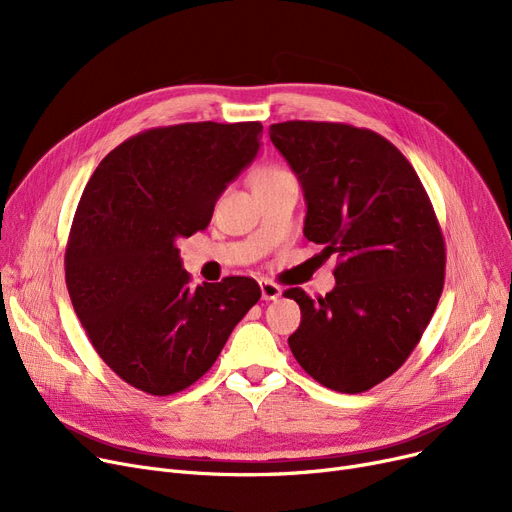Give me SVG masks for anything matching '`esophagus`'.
<instances>
[{
    "instance_id": "obj_1",
    "label": "esophagus",
    "mask_w": 512,
    "mask_h": 512,
    "mask_svg": "<svg viewBox=\"0 0 512 512\" xmlns=\"http://www.w3.org/2000/svg\"><path fill=\"white\" fill-rule=\"evenodd\" d=\"M259 286H261V299H263V301H276V299H280L282 288H280L276 282H272V280H261Z\"/></svg>"
}]
</instances>
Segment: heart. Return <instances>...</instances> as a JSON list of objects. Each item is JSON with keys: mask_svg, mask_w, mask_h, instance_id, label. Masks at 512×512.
Instances as JSON below:
<instances>
[{"mask_svg": "<svg viewBox=\"0 0 512 512\" xmlns=\"http://www.w3.org/2000/svg\"><path fill=\"white\" fill-rule=\"evenodd\" d=\"M282 174H286V172H284V170H280V168H263V170H259V172L255 174V180H253V184H259V182H267V180L278 178V176H282Z\"/></svg>", "mask_w": 512, "mask_h": 512, "instance_id": "heart-1", "label": "heart"}]
</instances>
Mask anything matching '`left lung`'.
<instances>
[{"label":"left lung","mask_w":512,"mask_h":512,"mask_svg":"<svg viewBox=\"0 0 512 512\" xmlns=\"http://www.w3.org/2000/svg\"><path fill=\"white\" fill-rule=\"evenodd\" d=\"M270 139L303 186L307 240L338 253L326 297L284 292L301 307L288 346L319 384L365 392L407 361L440 301L446 253L434 207L378 132L292 120L272 124Z\"/></svg>","instance_id":"8db88e82"}]
</instances>
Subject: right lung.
Here are the masks:
<instances>
[{
    "label": "right lung",
    "mask_w": 512,
    "mask_h": 512,
    "mask_svg": "<svg viewBox=\"0 0 512 512\" xmlns=\"http://www.w3.org/2000/svg\"><path fill=\"white\" fill-rule=\"evenodd\" d=\"M261 132V122L151 128L93 172L68 238L66 286L97 355L126 384L153 396L195 384L261 299L245 276L191 286L176 247L207 228Z\"/></svg>",
    "instance_id": "1"
}]
</instances>
